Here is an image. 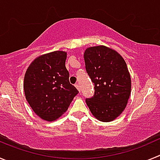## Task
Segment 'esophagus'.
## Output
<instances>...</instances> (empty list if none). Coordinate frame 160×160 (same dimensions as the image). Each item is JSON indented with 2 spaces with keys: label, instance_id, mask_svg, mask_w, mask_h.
Segmentation results:
<instances>
[{
  "label": "esophagus",
  "instance_id": "34e87169",
  "mask_svg": "<svg viewBox=\"0 0 160 160\" xmlns=\"http://www.w3.org/2000/svg\"><path fill=\"white\" fill-rule=\"evenodd\" d=\"M75 87L78 89V91H80V86H79L78 83H76V84H75Z\"/></svg>",
  "mask_w": 160,
  "mask_h": 160
}]
</instances>
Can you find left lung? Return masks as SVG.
Instances as JSON below:
<instances>
[{
    "mask_svg": "<svg viewBox=\"0 0 160 160\" xmlns=\"http://www.w3.org/2000/svg\"><path fill=\"white\" fill-rule=\"evenodd\" d=\"M84 60L94 84V96L86 102L96 118L112 121L123 111L131 94V76L125 61L114 49L104 46L86 49Z\"/></svg>",
    "mask_w": 160,
    "mask_h": 160,
    "instance_id": "8db88e82",
    "label": "left lung"
}]
</instances>
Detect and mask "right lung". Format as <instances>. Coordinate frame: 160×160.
<instances>
[{"mask_svg": "<svg viewBox=\"0 0 160 160\" xmlns=\"http://www.w3.org/2000/svg\"><path fill=\"white\" fill-rule=\"evenodd\" d=\"M66 53L54 51L38 57L24 78L26 100L38 116L53 121L62 115L78 91L69 81Z\"/></svg>", "mask_w": 160, "mask_h": 160, "instance_id": "obj_1", "label": "right lung"}]
</instances>
